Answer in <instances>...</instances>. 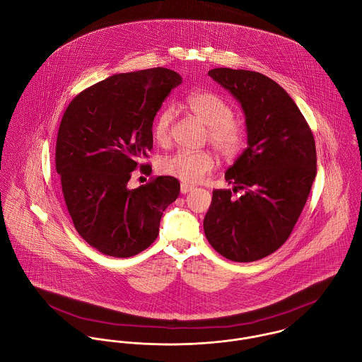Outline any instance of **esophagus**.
I'll use <instances>...</instances> for the list:
<instances>
[{"label": "esophagus", "mask_w": 362, "mask_h": 362, "mask_svg": "<svg viewBox=\"0 0 362 362\" xmlns=\"http://www.w3.org/2000/svg\"><path fill=\"white\" fill-rule=\"evenodd\" d=\"M180 191H181V194H188L189 191H192V187L191 185H188V184H181V187H180Z\"/></svg>", "instance_id": "1"}]
</instances>
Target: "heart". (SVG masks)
Returning <instances> with one entry per match:
<instances>
[{"instance_id":"1","label":"heart","mask_w":362,"mask_h":362,"mask_svg":"<svg viewBox=\"0 0 362 362\" xmlns=\"http://www.w3.org/2000/svg\"><path fill=\"white\" fill-rule=\"evenodd\" d=\"M189 111L207 125L211 146L226 158L238 155L247 139V129L241 119L233 117V107L226 99L209 90H197L187 98ZM174 119L173 107H163L153 118L152 136L158 145L170 141ZM214 157L209 152L178 151L161 158L158 168L163 174L187 184L201 181L214 167Z\"/></svg>"}]
</instances>
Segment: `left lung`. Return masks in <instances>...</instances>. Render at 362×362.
<instances>
[{
    "instance_id": "1",
    "label": "left lung",
    "mask_w": 362,
    "mask_h": 362,
    "mask_svg": "<svg viewBox=\"0 0 362 362\" xmlns=\"http://www.w3.org/2000/svg\"><path fill=\"white\" fill-rule=\"evenodd\" d=\"M207 74L241 104L248 148L226 173L245 192L233 199L230 189H214L204 230L221 257L254 262L286 243L305 206L316 175L315 139L297 104L270 78L231 68Z\"/></svg>"
}]
</instances>
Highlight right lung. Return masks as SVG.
<instances>
[{
  "instance_id": "1",
  "label": "right lung",
  "mask_w": 362,
  "mask_h": 362,
  "mask_svg": "<svg viewBox=\"0 0 362 362\" xmlns=\"http://www.w3.org/2000/svg\"><path fill=\"white\" fill-rule=\"evenodd\" d=\"M181 82L160 66L117 74L79 93L64 112L55 146L64 199L79 235L104 255L129 258L151 247L163 211L180 195L170 175L136 189L127 185L153 148L157 111Z\"/></svg>"
}]
</instances>
